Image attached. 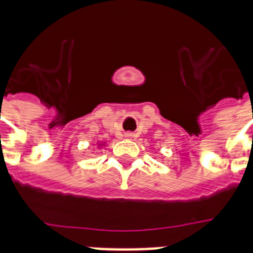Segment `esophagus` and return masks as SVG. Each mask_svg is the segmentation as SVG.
I'll list each match as a JSON object with an SVG mask.
<instances>
[{
  "mask_svg": "<svg viewBox=\"0 0 253 253\" xmlns=\"http://www.w3.org/2000/svg\"><path fill=\"white\" fill-rule=\"evenodd\" d=\"M125 136H126V138L130 139V138H132V134H131V132H127V134L125 135Z\"/></svg>",
  "mask_w": 253,
  "mask_h": 253,
  "instance_id": "1",
  "label": "esophagus"
}]
</instances>
